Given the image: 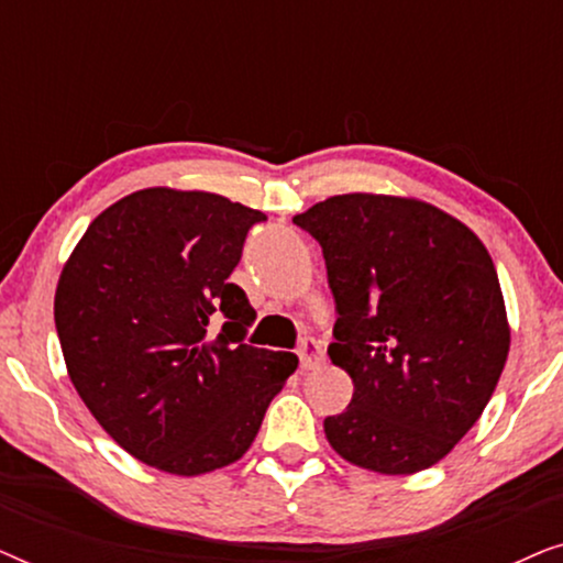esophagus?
<instances>
[{"instance_id": "obj_1", "label": "esophagus", "mask_w": 563, "mask_h": 563, "mask_svg": "<svg viewBox=\"0 0 563 563\" xmlns=\"http://www.w3.org/2000/svg\"><path fill=\"white\" fill-rule=\"evenodd\" d=\"M297 356H299V366L314 368L325 361V351H322V345L314 341V338H305V341L299 343Z\"/></svg>"}]
</instances>
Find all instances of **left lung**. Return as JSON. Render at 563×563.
<instances>
[{
    "label": "left lung",
    "instance_id": "1",
    "mask_svg": "<svg viewBox=\"0 0 563 563\" xmlns=\"http://www.w3.org/2000/svg\"><path fill=\"white\" fill-rule=\"evenodd\" d=\"M335 297L328 356L353 399L325 418L345 461L379 474L433 466L479 420L510 351L487 249L433 205L338 195L297 214Z\"/></svg>",
    "mask_w": 563,
    "mask_h": 563
}]
</instances>
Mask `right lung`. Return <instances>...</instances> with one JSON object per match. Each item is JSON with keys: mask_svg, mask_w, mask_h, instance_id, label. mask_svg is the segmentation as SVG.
<instances>
[{"mask_svg": "<svg viewBox=\"0 0 563 563\" xmlns=\"http://www.w3.org/2000/svg\"><path fill=\"white\" fill-rule=\"evenodd\" d=\"M264 220L210 191L141 189L91 222L60 272L53 314L68 376L143 464L179 476L233 464L295 374V353L245 343L256 310L230 282Z\"/></svg>", "mask_w": 563, "mask_h": 563, "instance_id": "obj_1", "label": "right lung"}]
</instances>
